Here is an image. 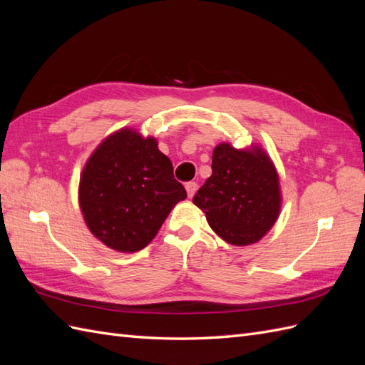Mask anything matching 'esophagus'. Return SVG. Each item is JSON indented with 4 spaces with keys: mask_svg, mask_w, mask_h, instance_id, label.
Segmentation results:
<instances>
[{
    "mask_svg": "<svg viewBox=\"0 0 365 365\" xmlns=\"http://www.w3.org/2000/svg\"><path fill=\"white\" fill-rule=\"evenodd\" d=\"M196 190H197V184L195 181H190V182L185 184V192H187V196H189V197H192L196 193Z\"/></svg>",
    "mask_w": 365,
    "mask_h": 365,
    "instance_id": "esophagus-1",
    "label": "esophagus"
}]
</instances>
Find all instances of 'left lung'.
<instances>
[{
  "label": "left lung",
  "mask_w": 365,
  "mask_h": 365,
  "mask_svg": "<svg viewBox=\"0 0 365 365\" xmlns=\"http://www.w3.org/2000/svg\"><path fill=\"white\" fill-rule=\"evenodd\" d=\"M212 176L193 197L215 233L236 247L260 240L282 207L279 175L260 146L236 149L220 143L213 150Z\"/></svg>",
  "instance_id": "1"
}]
</instances>
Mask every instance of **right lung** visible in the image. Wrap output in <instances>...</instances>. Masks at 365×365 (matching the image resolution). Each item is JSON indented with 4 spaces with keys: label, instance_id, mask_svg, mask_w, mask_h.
<instances>
[{
    "label": "right lung",
    "instance_id": "1",
    "mask_svg": "<svg viewBox=\"0 0 365 365\" xmlns=\"http://www.w3.org/2000/svg\"><path fill=\"white\" fill-rule=\"evenodd\" d=\"M185 197L157 140L129 128L97 146L79 182L86 227L118 252H137L149 245L172 208Z\"/></svg>",
    "mask_w": 365,
    "mask_h": 365
}]
</instances>
